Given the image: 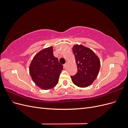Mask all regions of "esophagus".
Here are the masks:
<instances>
[{
  "label": "esophagus",
  "instance_id": "esophagus-1",
  "mask_svg": "<svg viewBox=\"0 0 128 128\" xmlns=\"http://www.w3.org/2000/svg\"><path fill=\"white\" fill-rule=\"evenodd\" d=\"M68 62L66 63V64L64 65V68H66L67 67V66H68Z\"/></svg>",
  "mask_w": 128,
  "mask_h": 128
}]
</instances>
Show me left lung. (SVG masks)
I'll return each instance as SVG.
<instances>
[{"instance_id":"1","label":"left lung","mask_w":128,"mask_h":128,"mask_svg":"<svg viewBox=\"0 0 128 128\" xmlns=\"http://www.w3.org/2000/svg\"><path fill=\"white\" fill-rule=\"evenodd\" d=\"M75 56L77 72L72 76V83L80 88H86L98 76L100 67L99 57L92 50L83 45L76 44L72 48Z\"/></svg>"}]
</instances>
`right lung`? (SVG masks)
Masks as SVG:
<instances>
[{
	"mask_svg": "<svg viewBox=\"0 0 128 128\" xmlns=\"http://www.w3.org/2000/svg\"><path fill=\"white\" fill-rule=\"evenodd\" d=\"M53 46L42 50L34 56L29 66L33 82L43 90H50L59 82L63 66L53 56Z\"/></svg>",
	"mask_w": 128,
	"mask_h": 128,
	"instance_id": "obj_1",
	"label": "right lung"
}]
</instances>
